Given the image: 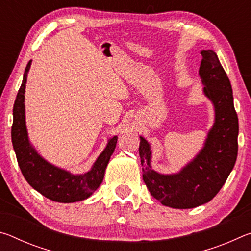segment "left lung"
I'll use <instances>...</instances> for the list:
<instances>
[{"mask_svg": "<svg viewBox=\"0 0 251 251\" xmlns=\"http://www.w3.org/2000/svg\"><path fill=\"white\" fill-rule=\"evenodd\" d=\"M199 75L203 93L215 106V124L205 146L182 171L161 175L151 167V147L141 137L139 156L143 179L151 196L163 205L188 209L210 201L226 182L238 152V116L233 106L230 80L214 50H201Z\"/></svg>", "mask_w": 251, "mask_h": 251, "instance_id": "left-lung-1", "label": "left lung"}]
</instances>
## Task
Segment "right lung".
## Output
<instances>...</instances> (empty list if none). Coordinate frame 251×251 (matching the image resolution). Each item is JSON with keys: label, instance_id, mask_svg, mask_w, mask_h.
Listing matches in <instances>:
<instances>
[{"label": "right lung", "instance_id": "add662e5", "mask_svg": "<svg viewBox=\"0 0 251 251\" xmlns=\"http://www.w3.org/2000/svg\"><path fill=\"white\" fill-rule=\"evenodd\" d=\"M29 67L31 61L25 67L23 82L14 101L13 125L11 130L12 144L21 172L34 189L50 201L57 202L84 201L90 197L103 181L105 169L110 156L115 151L117 136L109 139L107 146L95 161L94 166L84 175H72L69 172L49 164L29 145L25 126L24 92Z\"/></svg>", "mask_w": 251, "mask_h": 251}]
</instances>
